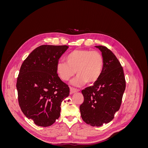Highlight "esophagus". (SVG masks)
Returning a JSON list of instances; mask_svg holds the SVG:
<instances>
[{
  "instance_id": "esophagus-1",
  "label": "esophagus",
  "mask_w": 148,
  "mask_h": 148,
  "mask_svg": "<svg viewBox=\"0 0 148 148\" xmlns=\"http://www.w3.org/2000/svg\"><path fill=\"white\" fill-rule=\"evenodd\" d=\"M70 93L71 94H73V93H75V92H77L79 91V89L72 88V87H70Z\"/></svg>"
}]
</instances>
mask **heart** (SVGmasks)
<instances>
[{
	"label": "heart",
	"mask_w": 148,
	"mask_h": 148,
	"mask_svg": "<svg viewBox=\"0 0 148 148\" xmlns=\"http://www.w3.org/2000/svg\"><path fill=\"white\" fill-rule=\"evenodd\" d=\"M66 62L60 61L56 66L59 77L63 81H68L75 73L78 76L72 81L76 86L87 83L93 84L99 79L104 65L102 53L89 49H75L66 56Z\"/></svg>",
	"instance_id": "heart-1"
}]
</instances>
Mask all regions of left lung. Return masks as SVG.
I'll return each mask as SVG.
<instances>
[{
  "label": "left lung",
  "mask_w": 148,
  "mask_h": 148,
  "mask_svg": "<svg viewBox=\"0 0 148 148\" xmlns=\"http://www.w3.org/2000/svg\"><path fill=\"white\" fill-rule=\"evenodd\" d=\"M102 52L104 65L99 79L83 89L84 101L79 106L84 122L92 127L110 122L120 109L126 82L117 58L105 46H96Z\"/></svg>",
  "instance_id": "left-lung-1"
}]
</instances>
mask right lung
Masks as SVG:
<instances>
[{
    "label": "right lung",
    "mask_w": 148,
    "mask_h": 148,
    "mask_svg": "<svg viewBox=\"0 0 148 148\" xmlns=\"http://www.w3.org/2000/svg\"><path fill=\"white\" fill-rule=\"evenodd\" d=\"M68 46L42 45L23 61L16 81L18 100L28 119L49 127L59 119L60 105L69 96V85L58 77L56 66Z\"/></svg>",
    "instance_id": "obj_1"
}]
</instances>
